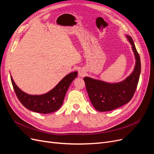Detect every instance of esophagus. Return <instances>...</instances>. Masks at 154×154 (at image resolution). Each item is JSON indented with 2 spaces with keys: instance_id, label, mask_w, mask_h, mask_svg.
Returning <instances> with one entry per match:
<instances>
[{
  "instance_id": "obj_1",
  "label": "esophagus",
  "mask_w": 154,
  "mask_h": 154,
  "mask_svg": "<svg viewBox=\"0 0 154 154\" xmlns=\"http://www.w3.org/2000/svg\"><path fill=\"white\" fill-rule=\"evenodd\" d=\"M85 75V70H83L82 69L79 70V71H78V76H79V77H83Z\"/></svg>"
}]
</instances>
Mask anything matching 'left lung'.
Wrapping results in <instances>:
<instances>
[{
    "label": "left lung",
    "instance_id": "left-lung-1",
    "mask_svg": "<svg viewBox=\"0 0 154 154\" xmlns=\"http://www.w3.org/2000/svg\"><path fill=\"white\" fill-rule=\"evenodd\" d=\"M126 38L132 45L136 63L132 73L123 81L109 83L86 76L85 81L87 91L92 105L100 112L114 110L130 101L137 88L141 74V60L131 36Z\"/></svg>",
    "mask_w": 154,
    "mask_h": 154
}]
</instances>
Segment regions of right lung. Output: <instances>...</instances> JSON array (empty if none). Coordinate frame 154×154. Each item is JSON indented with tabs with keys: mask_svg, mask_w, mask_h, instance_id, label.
I'll list each match as a JSON object with an SVG mask.
<instances>
[{
	"mask_svg": "<svg viewBox=\"0 0 154 154\" xmlns=\"http://www.w3.org/2000/svg\"><path fill=\"white\" fill-rule=\"evenodd\" d=\"M78 72L68 74L53 89L41 95H32L22 91L10 75L12 85L18 99L26 109L37 113L49 114L58 110L63 104L65 96Z\"/></svg>",
	"mask_w": 154,
	"mask_h": 154,
	"instance_id": "obj_1",
	"label": "right lung"
}]
</instances>
